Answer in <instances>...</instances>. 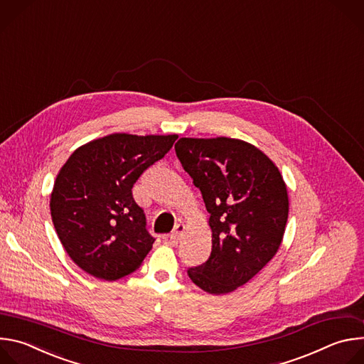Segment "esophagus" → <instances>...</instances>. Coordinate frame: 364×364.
<instances>
[{"label":"esophagus","mask_w":364,"mask_h":364,"mask_svg":"<svg viewBox=\"0 0 364 364\" xmlns=\"http://www.w3.org/2000/svg\"><path fill=\"white\" fill-rule=\"evenodd\" d=\"M184 230H186V226H184V225H177V226L174 228V230L171 232V235H170V240H171L173 243H178V242L181 240V236L184 235Z\"/></svg>","instance_id":"esophagus-1"}]
</instances>
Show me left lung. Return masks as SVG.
<instances>
[{
  "mask_svg": "<svg viewBox=\"0 0 364 364\" xmlns=\"http://www.w3.org/2000/svg\"><path fill=\"white\" fill-rule=\"evenodd\" d=\"M176 152L210 213L212 253L187 274L205 292L229 294L277 255L289 210L287 184L268 155L242 139L180 138Z\"/></svg>",
  "mask_w": 364,
  "mask_h": 364,
  "instance_id": "obj_1",
  "label": "left lung"
}]
</instances>
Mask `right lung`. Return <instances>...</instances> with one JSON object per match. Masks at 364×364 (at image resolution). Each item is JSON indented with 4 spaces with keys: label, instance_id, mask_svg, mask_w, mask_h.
Masks as SVG:
<instances>
[{
    "label": "right lung",
    "instance_id": "1",
    "mask_svg": "<svg viewBox=\"0 0 364 364\" xmlns=\"http://www.w3.org/2000/svg\"><path fill=\"white\" fill-rule=\"evenodd\" d=\"M178 138L115 132L73 151L50 196L56 233L89 275L117 281L135 272L152 247L145 215L132 197L141 174Z\"/></svg>",
    "mask_w": 364,
    "mask_h": 364
}]
</instances>
